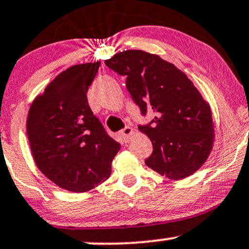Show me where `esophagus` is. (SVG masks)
<instances>
[{"mask_svg": "<svg viewBox=\"0 0 249 249\" xmlns=\"http://www.w3.org/2000/svg\"><path fill=\"white\" fill-rule=\"evenodd\" d=\"M132 133H133L132 127L126 126V127H124V129H123L122 131H120L119 135H120V137L124 139L125 142H129V139H130L131 136H132Z\"/></svg>", "mask_w": 249, "mask_h": 249, "instance_id": "34e87169", "label": "esophagus"}]
</instances>
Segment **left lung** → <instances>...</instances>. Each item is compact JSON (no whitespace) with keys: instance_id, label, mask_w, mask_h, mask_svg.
Here are the masks:
<instances>
[{"instance_id":"8db88e82","label":"left lung","mask_w":249,"mask_h":249,"mask_svg":"<svg viewBox=\"0 0 249 249\" xmlns=\"http://www.w3.org/2000/svg\"><path fill=\"white\" fill-rule=\"evenodd\" d=\"M105 64L126 76L142 113L155 112L149 125L139 126L154 146L145 164L174 181L196 173L210 155L215 130L209 103L193 81L174 64L139 49L120 52Z\"/></svg>"}]
</instances>
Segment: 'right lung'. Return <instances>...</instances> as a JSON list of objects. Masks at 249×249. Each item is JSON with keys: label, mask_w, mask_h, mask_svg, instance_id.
I'll list each match as a JSON object with an SVG mask.
<instances>
[{"label": "right lung", "mask_w": 249, "mask_h": 249, "mask_svg": "<svg viewBox=\"0 0 249 249\" xmlns=\"http://www.w3.org/2000/svg\"><path fill=\"white\" fill-rule=\"evenodd\" d=\"M100 61L61 72L33 100L27 136L39 170L61 189L85 193L105 182L120 144L104 130L87 100Z\"/></svg>", "instance_id": "1"}]
</instances>
